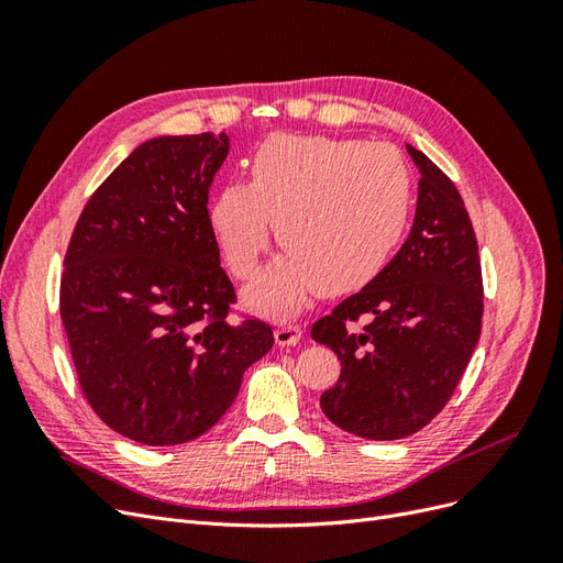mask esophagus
Listing matches in <instances>:
<instances>
[{"mask_svg": "<svg viewBox=\"0 0 563 563\" xmlns=\"http://www.w3.org/2000/svg\"><path fill=\"white\" fill-rule=\"evenodd\" d=\"M300 327L298 323H291V321H277L275 327V340L277 345H296L300 340Z\"/></svg>", "mask_w": 563, "mask_h": 563, "instance_id": "esophagus-1", "label": "esophagus"}]
</instances>
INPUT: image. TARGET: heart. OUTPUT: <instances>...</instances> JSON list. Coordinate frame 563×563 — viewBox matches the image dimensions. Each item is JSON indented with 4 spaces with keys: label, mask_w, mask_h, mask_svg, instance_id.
<instances>
[{
    "label": "heart",
    "mask_w": 563,
    "mask_h": 563,
    "mask_svg": "<svg viewBox=\"0 0 563 563\" xmlns=\"http://www.w3.org/2000/svg\"><path fill=\"white\" fill-rule=\"evenodd\" d=\"M411 216V174L383 143L277 133L255 150L249 185L232 183L211 207V232L234 279L246 282L269 249L286 253L249 300L288 312L321 294L343 296L376 279Z\"/></svg>",
    "instance_id": "obj_1"
}]
</instances>
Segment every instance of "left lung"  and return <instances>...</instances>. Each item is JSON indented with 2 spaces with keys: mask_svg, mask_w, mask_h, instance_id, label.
Wrapping results in <instances>:
<instances>
[{
  "mask_svg": "<svg viewBox=\"0 0 563 563\" xmlns=\"http://www.w3.org/2000/svg\"><path fill=\"white\" fill-rule=\"evenodd\" d=\"M408 152L420 168L411 234L376 279L310 331L340 360L321 411L373 441L411 437L439 416L482 333V261L463 197L430 157Z\"/></svg>",
  "mask_w": 563,
  "mask_h": 563,
  "instance_id": "left-lung-1",
  "label": "left lung"
}]
</instances>
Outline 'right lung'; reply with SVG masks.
Returning <instances> with one entry per match:
<instances>
[{"mask_svg":"<svg viewBox=\"0 0 563 563\" xmlns=\"http://www.w3.org/2000/svg\"><path fill=\"white\" fill-rule=\"evenodd\" d=\"M228 147L225 133L135 147L65 251L60 319L79 387L108 428L145 446L211 430L275 345L269 323L230 321L236 294L207 207Z\"/></svg>","mask_w":563,"mask_h":563,"instance_id":"right-lung-1","label":"right lung"}]
</instances>
